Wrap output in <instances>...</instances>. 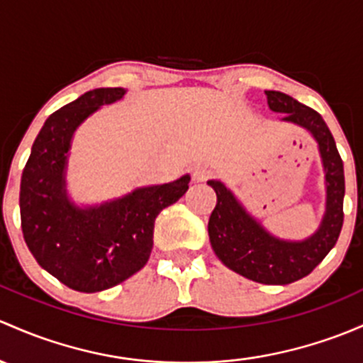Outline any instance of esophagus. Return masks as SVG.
<instances>
[{"mask_svg":"<svg viewBox=\"0 0 363 363\" xmlns=\"http://www.w3.org/2000/svg\"><path fill=\"white\" fill-rule=\"evenodd\" d=\"M212 174H213V169L211 165H207V163H200V165H196L193 169V179L198 182L207 181L208 177H212Z\"/></svg>","mask_w":363,"mask_h":363,"instance_id":"obj_1","label":"esophagus"}]
</instances>
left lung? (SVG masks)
Here are the masks:
<instances>
[{
	"label": "left lung",
	"mask_w": 363,
	"mask_h": 363,
	"mask_svg": "<svg viewBox=\"0 0 363 363\" xmlns=\"http://www.w3.org/2000/svg\"><path fill=\"white\" fill-rule=\"evenodd\" d=\"M266 97L272 111L284 114V121L306 128L318 143L327 188L322 223L303 242L280 240L269 235L223 182L208 181L217 194V205L208 219V236L217 257L235 273L259 284L287 285L310 274L337 242L345 220V169L333 133L315 109L281 91L266 90Z\"/></svg>",
	"instance_id": "1"
}]
</instances>
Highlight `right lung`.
Here are the masks:
<instances>
[{"label":"right lung","mask_w":363,"mask_h":363,"mask_svg":"<svg viewBox=\"0 0 363 363\" xmlns=\"http://www.w3.org/2000/svg\"><path fill=\"white\" fill-rule=\"evenodd\" d=\"M125 89H95L48 116L38 133L21 181V223L38 264L78 292L121 284L150 259L158 213L189 188V175L137 188L123 198L78 207L67 198L66 165L76 128Z\"/></svg>","instance_id":"right-lung-1"}]
</instances>
